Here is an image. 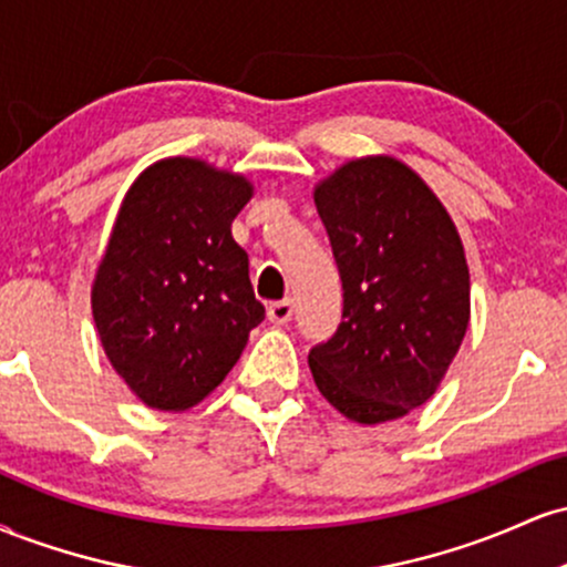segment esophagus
<instances>
[{
  "label": "esophagus",
  "instance_id": "1",
  "mask_svg": "<svg viewBox=\"0 0 567 567\" xmlns=\"http://www.w3.org/2000/svg\"><path fill=\"white\" fill-rule=\"evenodd\" d=\"M292 311H296V306H292V298H282V301L269 303V309H266V315H269L271 322L288 324V322L292 320Z\"/></svg>",
  "mask_w": 567,
  "mask_h": 567
}]
</instances>
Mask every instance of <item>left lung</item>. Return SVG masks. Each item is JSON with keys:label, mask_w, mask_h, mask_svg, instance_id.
I'll return each mask as SVG.
<instances>
[{"label": "left lung", "mask_w": 567, "mask_h": 567, "mask_svg": "<svg viewBox=\"0 0 567 567\" xmlns=\"http://www.w3.org/2000/svg\"><path fill=\"white\" fill-rule=\"evenodd\" d=\"M343 282L336 336L309 351L317 389L362 426L432 400L470 328V266L451 213L386 154L343 162L315 186Z\"/></svg>", "instance_id": "1"}]
</instances>
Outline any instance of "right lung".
Returning <instances> with one entry per match:
<instances>
[{
  "mask_svg": "<svg viewBox=\"0 0 567 567\" xmlns=\"http://www.w3.org/2000/svg\"><path fill=\"white\" fill-rule=\"evenodd\" d=\"M250 197L243 173L194 157L154 162L127 188L90 306L109 362L143 405H197L264 320L247 252L231 237Z\"/></svg>",
  "mask_w": 567,
  "mask_h": 567,
  "instance_id": "add662e5",
  "label": "right lung"
}]
</instances>
